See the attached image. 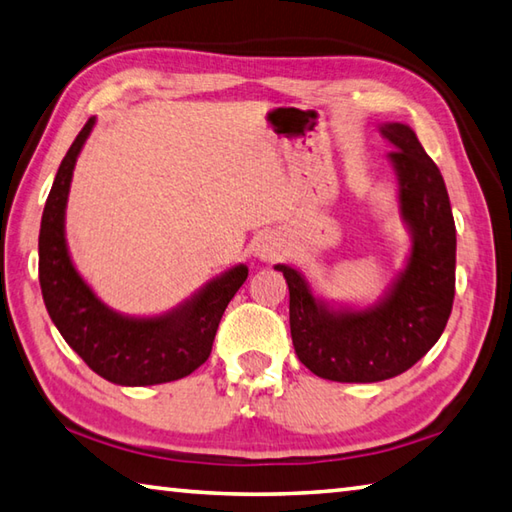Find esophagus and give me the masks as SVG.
Segmentation results:
<instances>
[{
    "label": "esophagus",
    "mask_w": 512,
    "mask_h": 512,
    "mask_svg": "<svg viewBox=\"0 0 512 512\" xmlns=\"http://www.w3.org/2000/svg\"><path fill=\"white\" fill-rule=\"evenodd\" d=\"M255 255L259 259H264V262H273V259L282 255V241L277 239L275 235H264L262 239L257 241Z\"/></svg>",
    "instance_id": "34e87169"
}]
</instances>
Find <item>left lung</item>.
Here are the masks:
<instances>
[{"instance_id":"left-lung-1","label":"left lung","mask_w":512,"mask_h":512,"mask_svg":"<svg viewBox=\"0 0 512 512\" xmlns=\"http://www.w3.org/2000/svg\"><path fill=\"white\" fill-rule=\"evenodd\" d=\"M394 152L401 212L412 228L410 262L383 304L369 311H329L304 277L277 264L291 293V338L315 376L338 383H378L416 365L448 324L454 302L457 228L439 167L407 125L380 127Z\"/></svg>"}]
</instances>
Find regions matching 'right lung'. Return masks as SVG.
I'll use <instances>...</instances> for the list:
<instances>
[{
  "instance_id": "add662e5",
  "label": "right lung",
  "mask_w": 512,
  "mask_h": 512,
  "mask_svg": "<svg viewBox=\"0 0 512 512\" xmlns=\"http://www.w3.org/2000/svg\"><path fill=\"white\" fill-rule=\"evenodd\" d=\"M94 127L80 129L55 174L40 226V286L51 320L67 345L109 383L143 387L179 380L208 360L221 315L246 282L248 268H230L181 309L161 318H125L107 309L73 268L64 241V206L73 165Z\"/></svg>"
}]
</instances>
